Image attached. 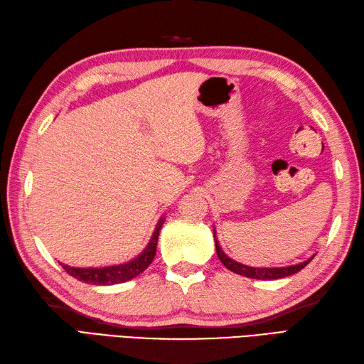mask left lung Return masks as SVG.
<instances>
[{"mask_svg":"<svg viewBox=\"0 0 364 364\" xmlns=\"http://www.w3.org/2000/svg\"><path fill=\"white\" fill-rule=\"evenodd\" d=\"M214 242H215V250H217V256L222 260V264L231 269L232 273H237L245 277H251V279H259V281H273V279H281L291 276L294 273L301 272V269L306 267L309 262L314 259L311 256L310 259L299 262L296 265H289V267H250V265H243L240 262L231 259L230 256H226V252L222 250L220 243H218L215 237V228H214Z\"/></svg>","mask_w":364,"mask_h":364,"instance_id":"obj_1","label":"left lung"}]
</instances>
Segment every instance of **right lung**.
<instances>
[{
    "label": "right lung",
    "mask_w": 364,
    "mask_h": 364,
    "mask_svg": "<svg viewBox=\"0 0 364 364\" xmlns=\"http://www.w3.org/2000/svg\"><path fill=\"white\" fill-rule=\"evenodd\" d=\"M166 220V217L163 215L159 218L155 231L151 234V237L147 243V247L141 251V255L136 257H133L129 262H124V264H116V265H108V267H88V268H80V267H71L66 264H60L63 267L65 272L68 274H71L73 277L77 279L80 282L85 284H92V285H114V284H122L130 281V279L136 277L141 274L144 269H146L151 260L155 257L156 252V245H158V237H159V231H161V226Z\"/></svg>",
    "instance_id": "right-lung-1"
}]
</instances>
